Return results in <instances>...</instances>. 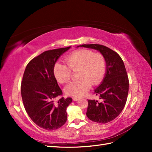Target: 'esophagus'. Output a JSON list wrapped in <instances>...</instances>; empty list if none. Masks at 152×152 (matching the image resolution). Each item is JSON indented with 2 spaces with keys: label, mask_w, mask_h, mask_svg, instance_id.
Masks as SVG:
<instances>
[{
  "label": "esophagus",
  "mask_w": 152,
  "mask_h": 152,
  "mask_svg": "<svg viewBox=\"0 0 152 152\" xmlns=\"http://www.w3.org/2000/svg\"><path fill=\"white\" fill-rule=\"evenodd\" d=\"M72 100L74 101H78V100H79V98L76 97V96H75V97H72Z\"/></svg>",
  "instance_id": "34e87169"
}]
</instances>
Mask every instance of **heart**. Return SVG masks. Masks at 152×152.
Here are the masks:
<instances>
[{
	"mask_svg": "<svg viewBox=\"0 0 152 152\" xmlns=\"http://www.w3.org/2000/svg\"><path fill=\"white\" fill-rule=\"evenodd\" d=\"M66 64L57 62L53 67L56 80L61 83L69 82L72 71H78L76 81L70 83L65 88L69 96L80 97L84 95L93 85L101 82L106 70V61L101 53H94L91 50L82 49L76 51L66 58Z\"/></svg>",
	"mask_w": 152,
	"mask_h": 152,
	"instance_id": "obj_1",
	"label": "heart"
}]
</instances>
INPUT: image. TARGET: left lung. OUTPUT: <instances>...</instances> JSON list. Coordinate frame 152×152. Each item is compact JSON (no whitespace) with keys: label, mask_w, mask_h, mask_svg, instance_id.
<instances>
[{"label":"left lung","mask_w":152,"mask_h":152,"mask_svg":"<svg viewBox=\"0 0 152 152\" xmlns=\"http://www.w3.org/2000/svg\"><path fill=\"white\" fill-rule=\"evenodd\" d=\"M79 46L98 50L106 59V76L94 91L101 101L88 100L86 115L93 121L106 124L118 117L127 102L129 82L125 64L118 53L103 45L82 44Z\"/></svg>","instance_id":"left-lung-1"}]
</instances>
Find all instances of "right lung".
Segmentation results:
<instances>
[{
  "instance_id": "add662e5",
  "label": "right lung",
  "mask_w": 152,
  "mask_h": 152,
  "mask_svg": "<svg viewBox=\"0 0 152 152\" xmlns=\"http://www.w3.org/2000/svg\"><path fill=\"white\" fill-rule=\"evenodd\" d=\"M70 46L48 50L35 57L27 64L23 76L21 93L27 114L40 127L47 131L57 129L65 124L66 110L70 97L56 99L62 90L55 78V63Z\"/></svg>"
}]
</instances>
